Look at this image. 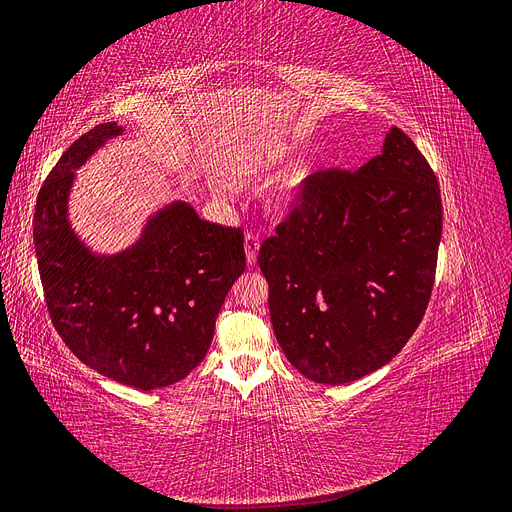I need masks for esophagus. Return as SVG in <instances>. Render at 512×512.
Returning <instances> with one entry per match:
<instances>
[{
  "mask_svg": "<svg viewBox=\"0 0 512 512\" xmlns=\"http://www.w3.org/2000/svg\"><path fill=\"white\" fill-rule=\"evenodd\" d=\"M259 246H261V242H259V238L255 234H246L244 236V253H246V263H249V266H255V263H257Z\"/></svg>",
  "mask_w": 512,
  "mask_h": 512,
  "instance_id": "34e87169",
  "label": "esophagus"
}]
</instances>
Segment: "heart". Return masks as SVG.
<instances>
[{"label": "heart", "instance_id": "obj_1", "mask_svg": "<svg viewBox=\"0 0 512 512\" xmlns=\"http://www.w3.org/2000/svg\"><path fill=\"white\" fill-rule=\"evenodd\" d=\"M301 143H295L291 149H297ZM304 181L306 179H293L289 181L287 185H280L276 192H274V204L278 208H282V211H289V208H295L301 198H304ZM219 194H223V189H217Z\"/></svg>", "mask_w": 512, "mask_h": 512}]
</instances>
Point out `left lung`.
Segmentation results:
<instances>
[{
	"label": "left lung",
	"mask_w": 512,
	"mask_h": 512,
	"mask_svg": "<svg viewBox=\"0 0 512 512\" xmlns=\"http://www.w3.org/2000/svg\"><path fill=\"white\" fill-rule=\"evenodd\" d=\"M441 232L439 181L396 126L356 173L308 177L257 257L289 363L329 386L390 363L422 323Z\"/></svg>",
	"instance_id": "1"
}]
</instances>
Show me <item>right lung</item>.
Segmentation results:
<instances>
[{"label": "right lung", "instance_id": "1", "mask_svg": "<svg viewBox=\"0 0 512 512\" xmlns=\"http://www.w3.org/2000/svg\"><path fill=\"white\" fill-rule=\"evenodd\" d=\"M120 135L116 122L94 126L56 162L37 194L33 242L67 348L109 380L156 390L202 363L225 295L246 268L244 238L173 200L147 217L128 249L92 251L69 221L75 170Z\"/></svg>", "mask_w": 512, "mask_h": 512}]
</instances>
